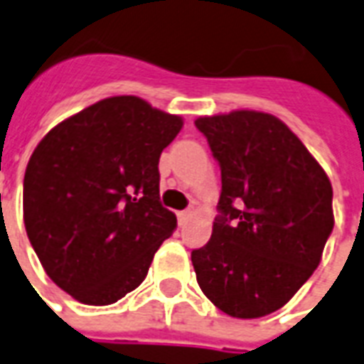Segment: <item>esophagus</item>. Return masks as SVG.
<instances>
[{
  "label": "esophagus",
  "instance_id": "1",
  "mask_svg": "<svg viewBox=\"0 0 364 364\" xmlns=\"http://www.w3.org/2000/svg\"><path fill=\"white\" fill-rule=\"evenodd\" d=\"M193 217V211H179L177 213V219H179V225H187V221Z\"/></svg>",
  "mask_w": 364,
  "mask_h": 364
}]
</instances>
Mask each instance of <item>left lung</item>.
Masks as SVG:
<instances>
[{
	"label": "left lung",
	"mask_w": 364,
	"mask_h": 364,
	"mask_svg": "<svg viewBox=\"0 0 364 364\" xmlns=\"http://www.w3.org/2000/svg\"><path fill=\"white\" fill-rule=\"evenodd\" d=\"M221 166L211 240L194 249L196 282L227 316L257 319L293 299L333 232V185L304 143L270 113L194 121Z\"/></svg>",
	"instance_id": "obj_1"
}]
</instances>
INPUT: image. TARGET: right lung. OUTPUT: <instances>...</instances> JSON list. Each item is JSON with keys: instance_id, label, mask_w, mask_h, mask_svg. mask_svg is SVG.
<instances>
[{"instance_id": "1", "label": "right lung", "mask_w": 364, "mask_h": 364, "mask_svg": "<svg viewBox=\"0 0 364 364\" xmlns=\"http://www.w3.org/2000/svg\"><path fill=\"white\" fill-rule=\"evenodd\" d=\"M179 115L111 96L56 124L24 173V225L47 276L88 306L139 287L177 227L159 202V160Z\"/></svg>"}]
</instances>
